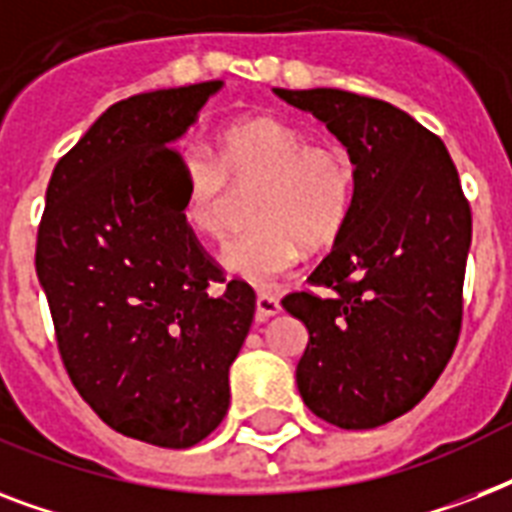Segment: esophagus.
<instances>
[{
  "label": "esophagus",
  "mask_w": 512,
  "mask_h": 512,
  "mask_svg": "<svg viewBox=\"0 0 512 512\" xmlns=\"http://www.w3.org/2000/svg\"><path fill=\"white\" fill-rule=\"evenodd\" d=\"M257 321H268L271 316H276V313L281 311V303L279 297L271 295V292H257Z\"/></svg>",
  "instance_id": "1"
}]
</instances>
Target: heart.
Returning a JSON list of instances; mask_svg holds the SVG:
<instances>
[{
	"label": "heart",
	"instance_id": "b5f03b06",
	"mask_svg": "<svg viewBox=\"0 0 512 512\" xmlns=\"http://www.w3.org/2000/svg\"><path fill=\"white\" fill-rule=\"evenodd\" d=\"M183 220L204 239H223L231 188L249 191L252 228L225 247V268L265 287L300 257L324 249L345 231L358 193L348 148L311 143V135L273 116L239 119L217 132L215 156L188 146L180 154Z\"/></svg>",
	"mask_w": 512,
	"mask_h": 512
}]
</instances>
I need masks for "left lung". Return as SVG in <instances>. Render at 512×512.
<instances>
[{"label": "left lung", "instance_id": "obj_1", "mask_svg": "<svg viewBox=\"0 0 512 512\" xmlns=\"http://www.w3.org/2000/svg\"><path fill=\"white\" fill-rule=\"evenodd\" d=\"M273 92L327 124L358 167L353 215L311 273L321 295L281 300L308 329L297 388L329 425L377 428L420 404L457 348L470 204L441 138L401 108L345 90Z\"/></svg>", "mask_w": 512, "mask_h": 512}]
</instances>
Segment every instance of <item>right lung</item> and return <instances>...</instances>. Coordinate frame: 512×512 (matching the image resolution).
I'll use <instances>...</instances> for the list:
<instances>
[{
    "mask_svg": "<svg viewBox=\"0 0 512 512\" xmlns=\"http://www.w3.org/2000/svg\"><path fill=\"white\" fill-rule=\"evenodd\" d=\"M223 82L140 92L84 132L47 185L36 276L60 361L116 433L164 449L223 422L255 289L225 281L183 220L172 148Z\"/></svg>",
    "mask_w": 512,
    "mask_h": 512,
    "instance_id": "1",
    "label": "right lung"
}]
</instances>
